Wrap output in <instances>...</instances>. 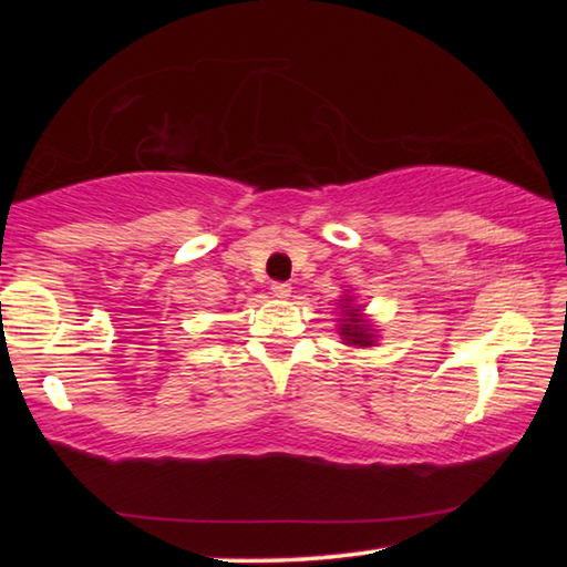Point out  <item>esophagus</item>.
Instances as JSON below:
<instances>
[{"label":"esophagus","mask_w":567,"mask_h":567,"mask_svg":"<svg viewBox=\"0 0 567 567\" xmlns=\"http://www.w3.org/2000/svg\"><path fill=\"white\" fill-rule=\"evenodd\" d=\"M290 292H292V287H290V282H272V295L275 297H290Z\"/></svg>","instance_id":"esophagus-1"}]
</instances>
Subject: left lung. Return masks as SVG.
<instances>
[{
    "label": "left lung",
    "mask_w": 567,
    "mask_h": 567,
    "mask_svg": "<svg viewBox=\"0 0 567 567\" xmlns=\"http://www.w3.org/2000/svg\"><path fill=\"white\" fill-rule=\"evenodd\" d=\"M342 320H340V338L344 344H358V348H370L375 344V328H372L370 320H364V315L358 305H352L354 300L348 295H342Z\"/></svg>",
    "instance_id": "8db88e82"
}]
</instances>
